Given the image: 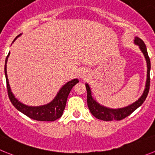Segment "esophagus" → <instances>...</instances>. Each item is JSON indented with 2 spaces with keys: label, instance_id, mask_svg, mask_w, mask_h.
I'll return each mask as SVG.
<instances>
[{
  "label": "esophagus",
  "instance_id": "34e87169",
  "mask_svg": "<svg viewBox=\"0 0 155 155\" xmlns=\"http://www.w3.org/2000/svg\"><path fill=\"white\" fill-rule=\"evenodd\" d=\"M79 76L82 79H86L89 76V72H88V70H85L84 69V70L81 71L80 73H79Z\"/></svg>",
  "mask_w": 155,
  "mask_h": 155
}]
</instances>
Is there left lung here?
Wrapping results in <instances>:
<instances>
[{
    "instance_id": "obj_1",
    "label": "left lung",
    "mask_w": 155,
    "mask_h": 155,
    "mask_svg": "<svg viewBox=\"0 0 155 155\" xmlns=\"http://www.w3.org/2000/svg\"><path fill=\"white\" fill-rule=\"evenodd\" d=\"M134 42L137 45H138L140 50L145 56L146 61H147V83H146V88L143 91V95L140 99L135 103H134L128 107H124L121 109H117V110H113V109L107 108L103 106H100V104H97L96 100L92 98L91 91H90V86L89 85L86 84V91H87V105L89 109H90L91 114L94 116L97 119L102 120L105 121H110V120H121L124 119L125 117H128L132 114L136 109L138 108L140 105H142L144 100H146L147 97V94L150 90V58L147 54V48L143 41L139 38H135Z\"/></svg>"
}]
</instances>
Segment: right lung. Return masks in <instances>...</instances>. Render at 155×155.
<instances>
[{
	"label": "right lung",
	"instance_id": "right-lung-1",
	"mask_svg": "<svg viewBox=\"0 0 155 155\" xmlns=\"http://www.w3.org/2000/svg\"><path fill=\"white\" fill-rule=\"evenodd\" d=\"M20 35L17 36L15 38L16 39ZM14 40V41H15ZM9 54L8 55L5 60V77H6V83H7V90H8V95L9 97L10 100L13 104L14 107L18 110L19 111L28 117L29 118L38 121H54L55 120L58 119L61 117L62 115L63 110H65V104H66V100H67L68 96L70 93L72 88L75 86L79 81L78 79H73L67 83L60 90L59 93L56 96L53 101H51L50 104L47 105L41 106V107H28L26 105H24L23 104L20 103L18 100L15 98L12 93L11 92L10 89L9 83H8V76H7V71H6V63L8 60V57Z\"/></svg>",
	"mask_w": 155,
	"mask_h": 155
}]
</instances>
